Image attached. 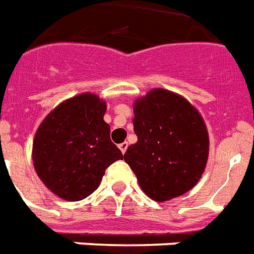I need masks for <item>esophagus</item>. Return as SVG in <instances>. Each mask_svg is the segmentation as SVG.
I'll return each instance as SVG.
<instances>
[{
	"label": "esophagus",
	"instance_id": "34e87169",
	"mask_svg": "<svg viewBox=\"0 0 254 254\" xmlns=\"http://www.w3.org/2000/svg\"><path fill=\"white\" fill-rule=\"evenodd\" d=\"M127 147H128V143H127V142H123V143H120V145H119L120 151H122L123 154H125V153H126V150H127Z\"/></svg>",
	"mask_w": 254,
	"mask_h": 254
}]
</instances>
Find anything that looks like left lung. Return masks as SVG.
Segmentation results:
<instances>
[{"label": "left lung", "instance_id": "8db88e82", "mask_svg": "<svg viewBox=\"0 0 254 254\" xmlns=\"http://www.w3.org/2000/svg\"><path fill=\"white\" fill-rule=\"evenodd\" d=\"M134 132L125 161L150 199L168 201L192 190L204 173L210 138L200 112L181 94L151 89L134 103Z\"/></svg>", "mask_w": 254, "mask_h": 254}]
</instances>
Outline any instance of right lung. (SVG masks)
<instances>
[{"mask_svg": "<svg viewBox=\"0 0 254 254\" xmlns=\"http://www.w3.org/2000/svg\"><path fill=\"white\" fill-rule=\"evenodd\" d=\"M107 103L97 94L62 101L36 129L32 161L36 175L54 195L78 201L97 190L105 169L123 154L109 138Z\"/></svg>", "mask_w": 254, "mask_h": 254, "instance_id": "add662e5", "label": "right lung"}]
</instances>
